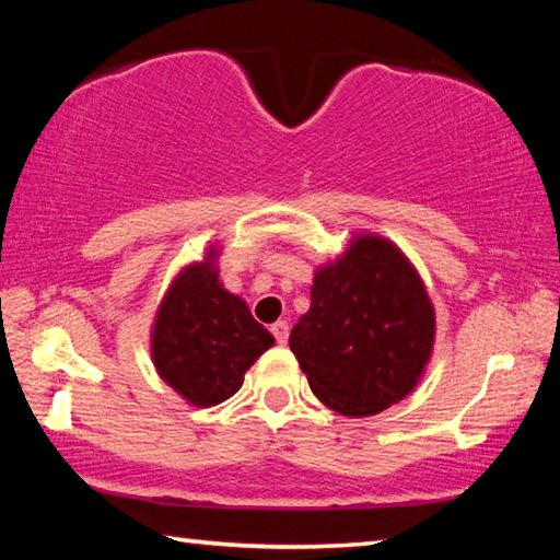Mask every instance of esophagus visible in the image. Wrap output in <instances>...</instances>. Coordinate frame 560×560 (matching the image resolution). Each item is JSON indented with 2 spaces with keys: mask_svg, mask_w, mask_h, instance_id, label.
<instances>
[{
  "mask_svg": "<svg viewBox=\"0 0 560 560\" xmlns=\"http://www.w3.org/2000/svg\"><path fill=\"white\" fill-rule=\"evenodd\" d=\"M271 334H273V338H277V343H287L289 340V324L287 320H277V324L271 326Z\"/></svg>",
  "mask_w": 560,
  "mask_h": 560,
  "instance_id": "34e87169",
  "label": "esophagus"
}]
</instances>
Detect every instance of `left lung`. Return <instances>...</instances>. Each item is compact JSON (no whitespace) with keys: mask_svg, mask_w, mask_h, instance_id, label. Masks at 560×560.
I'll return each instance as SVG.
<instances>
[{"mask_svg":"<svg viewBox=\"0 0 560 560\" xmlns=\"http://www.w3.org/2000/svg\"><path fill=\"white\" fill-rule=\"evenodd\" d=\"M289 346L320 402L346 417L387 410L415 390L434 346V306L410 259L355 234L316 269L311 308Z\"/></svg>","mask_w":560,"mask_h":560,"instance_id":"left-lung-1","label":"left lung"}]
</instances>
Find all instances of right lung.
<instances>
[{
  "label": "right lung",
  "mask_w": 560,
  "mask_h": 560,
  "mask_svg": "<svg viewBox=\"0 0 560 560\" xmlns=\"http://www.w3.org/2000/svg\"><path fill=\"white\" fill-rule=\"evenodd\" d=\"M220 246L177 273L160 301L150 330L155 371L183 400L197 407L224 402L240 390L244 373L273 336L246 303L226 291L217 269Z\"/></svg>",
  "instance_id": "obj_1"
}]
</instances>
